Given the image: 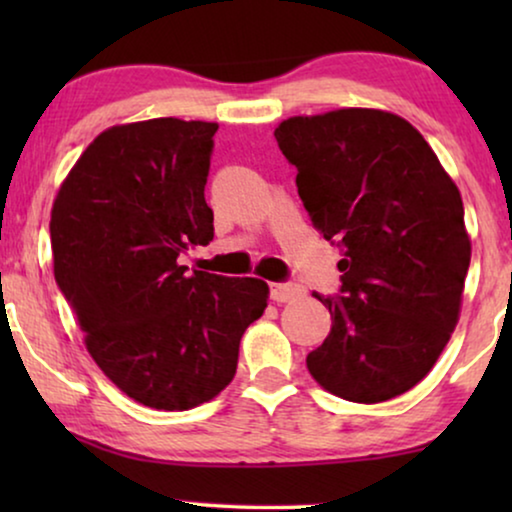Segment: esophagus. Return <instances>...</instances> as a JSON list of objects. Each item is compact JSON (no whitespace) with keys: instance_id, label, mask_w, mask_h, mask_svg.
Returning <instances> with one entry per match:
<instances>
[{"instance_id":"obj_1","label":"esophagus","mask_w":512,"mask_h":512,"mask_svg":"<svg viewBox=\"0 0 512 512\" xmlns=\"http://www.w3.org/2000/svg\"><path fill=\"white\" fill-rule=\"evenodd\" d=\"M300 286L296 284H284V282H272L270 284V298L277 303H291V300L300 298Z\"/></svg>"}]
</instances>
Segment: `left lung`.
<instances>
[{
	"mask_svg": "<svg viewBox=\"0 0 512 512\" xmlns=\"http://www.w3.org/2000/svg\"><path fill=\"white\" fill-rule=\"evenodd\" d=\"M275 139L312 226L342 254L338 296L312 293L333 324L307 368L345 401L401 396L459 319L471 263L459 188L426 139L387 111L293 116Z\"/></svg>",
	"mask_w": 512,
	"mask_h": 512,
	"instance_id": "left-lung-1",
	"label": "left lung"
}]
</instances>
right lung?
<instances>
[{
    "mask_svg": "<svg viewBox=\"0 0 512 512\" xmlns=\"http://www.w3.org/2000/svg\"><path fill=\"white\" fill-rule=\"evenodd\" d=\"M216 123L116 125L83 151L51 212L53 272L102 373L135 401L188 410L235 377L240 340L268 305L254 277L186 275L212 242L205 200Z\"/></svg>",
    "mask_w": 512,
    "mask_h": 512,
    "instance_id": "obj_1",
    "label": "right lung"
}]
</instances>
